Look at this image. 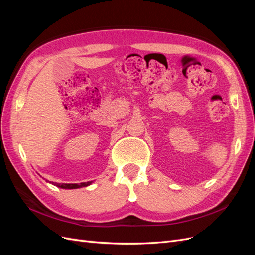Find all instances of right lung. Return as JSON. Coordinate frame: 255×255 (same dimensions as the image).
<instances>
[{
  "instance_id": "obj_1",
  "label": "right lung",
  "mask_w": 255,
  "mask_h": 255,
  "mask_svg": "<svg viewBox=\"0 0 255 255\" xmlns=\"http://www.w3.org/2000/svg\"><path fill=\"white\" fill-rule=\"evenodd\" d=\"M91 182H87V183H81V184H59V183H53L54 185H56L57 187L60 188H66V189H75V188H80V187H84V186H88Z\"/></svg>"
}]
</instances>
